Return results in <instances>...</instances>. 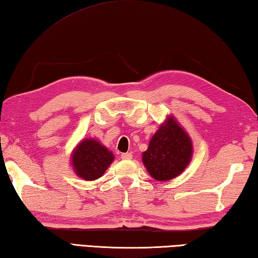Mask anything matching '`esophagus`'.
<instances>
[{"label":"esophagus","instance_id":"obj_1","mask_svg":"<svg viewBox=\"0 0 258 258\" xmlns=\"http://www.w3.org/2000/svg\"><path fill=\"white\" fill-rule=\"evenodd\" d=\"M120 158L123 159V160H130V159H132V153L130 152H126V153H121Z\"/></svg>","mask_w":258,"mask_h":258}]
</instances>
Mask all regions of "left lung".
<instances>
[{"mask_svg": "<svg viewBox=\"0 0 258 258\" xmlns=\"http://www.w3.org/2000/svg\"><path fill=\"white\" fill-rule=\"evenodd\" d=\"M193 144L189 135L172 116L154 133L147 151L142 153L144 167L154 179L167 181L180 175L189 165Z\"/></svg>", "mask_w": 258, "mask_h": 258, "instance_id": "8db88e82", "label": "left lung"}]
</instances>
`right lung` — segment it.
Returning a JSON list of instances; mask_svg holds the SVG:
<instances>
[{
    "instance_id": "1",
    "label": "right lung",
    "mask_w": 258,
    "mask_h": 258,
    "mask_svg": "<svg viewBox=\"0 0 258 258\" xmlns=\"http://www.w3.org/2000/svg\"><path fill=\"white\" fill-rule=\"evenodd\" d=\"M114 158L113 152L99 141L86 139L73 150L71 163L79 177L86 180H95L104 175Z\"/></svg>"
}]
</instances>
